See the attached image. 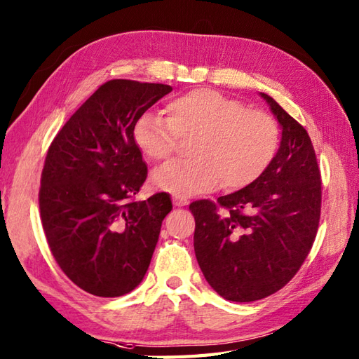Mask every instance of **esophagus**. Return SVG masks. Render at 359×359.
<instances>
[{
  "mask_svg": "<svg viewBox=\"0 0 359 359\" xmlns=\"http://www.w3.org/2000/svg\"><path fill=\"white\" fill-rule=\"evenodd\" d=\"M173 204L177 205V207H182V205H187V204H189V200H186V198L175 196V198H173Z\"/></svg>",
  "mask_w": 359,
  "mask_h": 359,
  "instance_id": "1",
  "label": "esophagus"
}]
</instances>
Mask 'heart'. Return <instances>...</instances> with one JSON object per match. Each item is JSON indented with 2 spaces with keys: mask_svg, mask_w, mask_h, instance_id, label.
I'll list each match as a JSON object with an SVG mask.
<instances>
[{
  "mask_svg": "<svg viewBox=\"0 0 359 359\" xmlns=\"http://www.w3.org/2000/svg\"><path fill=\"white\" fill-rule=\"evenodd\" d=\"M169 119L142 114L133 126V141L142 155L163 161L178 149V140L192 138L184 161L154 172L156 189L187 198L205 194L221 181L227 190L258 180L280 146V127L272 115L247 110L241 101L212 89H194L175 98Z\"/></svg>",
  "mask_w": 359,
  "mask_h": 359,
  "instance_id": "obj_1",
  "label": "heart"
}]
</instances>
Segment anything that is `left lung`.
<instances>
[{"label":"left lung","mask_w":359,"mask_h":359,"mask_svg":"<svg viewBox=\"0 0 359 359\" xmlns=\"http://www.w3.org/2000/svg\"><path fill=\"white\" fill-rule=\"evenodd\" d=\"M259 95L281 127L272 163L252 184L218 203L189 205L205 281L235 302L262 299L292 280L312 249L321 212V175L309 133L272 97Z\"/></svg>","instance_id":"8db88e82"}]
</instances>
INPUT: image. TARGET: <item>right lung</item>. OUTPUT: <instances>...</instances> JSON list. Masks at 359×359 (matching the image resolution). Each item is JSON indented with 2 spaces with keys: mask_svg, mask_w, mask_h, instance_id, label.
<instances>
[{
  "mask_svg": "<svg viewBox=\"0 0 359 359\" xmlns=\"http://www.w3.org/2000/svg\"><path fill=\"white\" fill-rule=\"evenodd\" d=\"M170 92L167 84L107 81L47 152L39 189L47 243L69 280L95 297H123L137 287L172 210L164 192L132 200L147 178L133 126Z\"/></svg>",
  "mask_w": 359,
  "mask_h": 359,
  "instance_id": "1",
  "label": "right lung"
}]
</instances>
